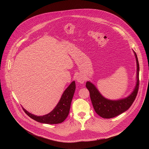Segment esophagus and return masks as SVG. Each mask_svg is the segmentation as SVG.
I'll return each mask as SVG.
<instances>
[{"label": "esophagus", "instance_id": "obj_1", "mask_svg": "<svg viewBox=\"0 0 149 149\" xmlns=\"http://www.w3.org/2000/svg\"><path fill=\"white\" fill-rule=\"evenodd\" d=\"M76 80H77V81L78 82V83H81V84H83V83H84V77L82 76H81V75H78L77 76V77H76Z\"/></svg>", "mask_w": 149, "mask_h": 149}]
</instances>
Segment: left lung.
I'll return each instance as SVG.
<instances>
[{
    "mask_svg": "<svg viewBox=\"0 0 149 149\" xmlns=\"http://www.w3.org/2000/svg\"><path fill=\"white\" fill-rule=\"evenodd\" d=\"M134 53L136 63V82L131 94L127 97L118 100H110L104 97L97 89L96 86L90 81L86 83V87L90 93V97L93 108L100 116L105 119L114 118L127 111L135 100L139 88V65L138 57Z\"/></svg>",
    "mask_w": 149,
    "mask_h": 149,
    "instance_id": "8db88e82",
    "label": "left lung"
}]
</instances>
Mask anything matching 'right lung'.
<instances>
[{"label": "right lung", "instance_id": "1", "mask_svg": "<svg viewBox=\"0 0 149 149\" xmlns=\"http://www.w3.org/2000/svg\"><path fill=\"white\" fill-rule=\"evenodd\" d=\"M75 89L76 84L75 81H73L65 90L59 102L55 108L46 115L43 116L35 115L28 112L23 107L22 108L29 117L38 122L50 125L61 123L68 116Z\"/></svg>", "mask_w": 149, "mask_h": 149}]
</instances>
